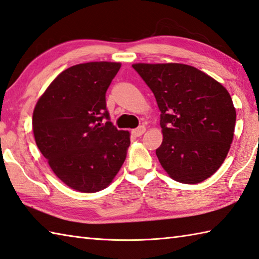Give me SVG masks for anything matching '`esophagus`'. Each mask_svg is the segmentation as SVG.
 Listing matches in <instances>:
<instances>
[{
  "label": "esophagus",
  "instance_id": "34e87169",
  "mask_svg": "<svg viewBox=\"0 0 259 259\" xmlns=\"http://www.w3.org/2000/svg\"><path fill=\"white\" fill-rule=\"evenodd\" d=\"M144 132H145V127H144V126H140V127H138V128H135V130L132 131V135L135 136V138H139V136L144 134Z\"/></svg>",
  "mask_w": 259,
  "mask_h": 259
}]
</instances>
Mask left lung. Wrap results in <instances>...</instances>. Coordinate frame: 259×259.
Listing matches in <instances>:
<instances>
[{"mask_svg":"<svg viewBox=\"0 0 259 259\" xmlns=\"http://www.w3.org/2000/svg\"><path fill=\"white\" fill-rule=\"evenodd\" d=\"M161 111L163 141L155 150L176 182L198 184L221 167L230 149L236 109L226 88L196 67L134 64Z\"/></svg>","mask_w":259,"mask_h":259,"instance_id":"1","label":"left lung"}]
</instances>
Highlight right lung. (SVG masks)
I'll return each mask as SVG.
<instances>
[{
	"mask_svg": "<svg viewBox=\"0 0 259 259\" xmlns=\"http://www.w3.org/2000/svg\"><path fill=\"white\" fill-rule=\"evenodd\" d=\"M119 69V63L110 62L71 66L52 82L33 110L38 149L54 174L82 193L106 188L126 159L130 133L115 127L106 107L107 89Z\"/></svg>",
	"mask_w": 259,
	"mask_h": 259,
	"instance_id": "obj_1",
	"label": "right lung"
}]
</instances>
